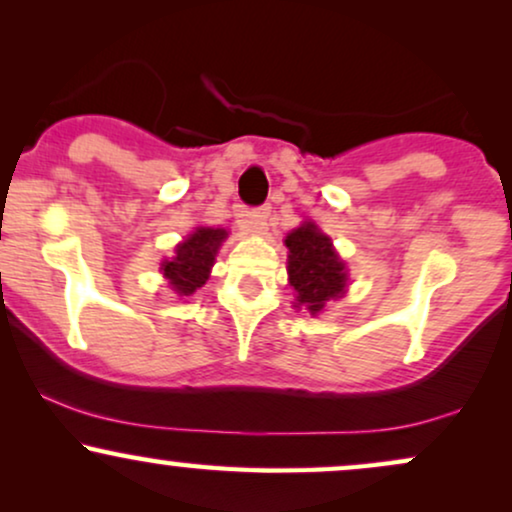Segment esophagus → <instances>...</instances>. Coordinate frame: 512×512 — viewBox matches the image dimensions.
I'll return each mask as SVG.
<instances>
[{
    "mask_svg": "<svg viewBox=\"0 0 512 512\" xmlns=\"http://www.w3.org/2000/svg\"><path fill=\"white\" fill-rule=\"evenodd\" d=\"M267 219H269V207H260V209H248V212L240 214V226H243L248 233H264L267 229Z\"/></svg>",
    "mask_w": 512,
    "mask_h": 512,
    "instance_id": "34e87169",
    "label": "esophagus"
}]
</instances>
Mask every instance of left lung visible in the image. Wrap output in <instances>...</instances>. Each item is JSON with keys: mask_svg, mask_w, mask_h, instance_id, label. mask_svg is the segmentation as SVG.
Segmentation results:
<instances>
[{"mask_svg": "<svg viewBox=\"0 0 512 512\" xmlns=\"http://www.w3.org/2000/svg\"><path fill=\"white\" fill-rule=\"evenodd\" d=\"M283 243L288 248V283L295 291V307L303 305L310 315H319L329 300L346 293V264L336 255L331 238L312 221L293 229Z\"/></svg>", "mask_w": 512, "mask_h": 512, "instance_id": "left-lung-1", "label": "left lung"}]
</instances>
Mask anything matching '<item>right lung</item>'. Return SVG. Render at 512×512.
<instances>
[{
  "instance_id": "obj_1",
  "label": "right lung",
  "mask_w": 512,
  "mask_h": 512,
  "mask_svg": "<svg viewBox=\"0 0 512 512\" xmlns=\"http://www.w3.org/2000/svg\"><path fill=\"white\" fill-rule=\"evenodd\" d=\"M229 238L226 229H209V226H197L183 243L176 245L174 257L162 262V272L169 279V286L178 295H193L197 288L205 286L212 272L214 257L221 243Z\"/></svg>"
}]
</instances>
